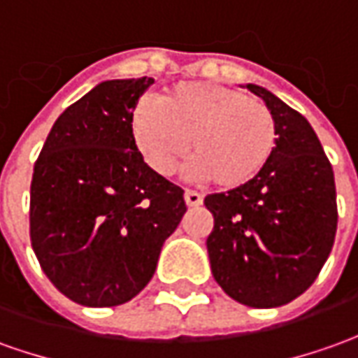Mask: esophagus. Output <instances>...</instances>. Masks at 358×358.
Listing matches in <instances>:
<instances>
[{
	"mask_svg": "<svg viewBox=\"0 0 358 358\" xmlns=\"http://www.w3.org/2000/svg\"><path fill=\"white\" fill-rule=\"evenodd\" d=\"M184 199H186V206L188 208H198V206H201V201H203L201 194L194 192V189H186L184 192Z\"/></svg>",
	"mask_w": 358,
	"mask_h": 358,
	"instance_id": "obj_1",
	"label": "esophagus"
}]
</instances>
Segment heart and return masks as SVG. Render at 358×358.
I'll list each match as a JSON object with an SVG mask.
<instances>
[{
  "instance_id": "1",
  "label": "heart",
  "mask_w": 358,
  "mask_h": 358,
  "mask_svg": "<svg viewBox=\"0 0 358 358\" xmlns=\"http://www.w3.org/2000/svg\"><path fill=\"white\" fill-rule=\"evenodd\" d=\"M131 131L147 164L170 176L188 152L189 169L220 188H239L261 172L278 141L276 119L266 103L245 92L211 82L166 90L157 106L138 103Z\"/></svg>"
}]
</instances>
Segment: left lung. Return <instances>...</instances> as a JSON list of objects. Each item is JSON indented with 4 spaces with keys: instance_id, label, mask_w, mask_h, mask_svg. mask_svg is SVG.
I'll list each match as a JSON object with an SVG mask.
<instances>
[{
    "instance_id": "8db88e82",
    "label": "left lung",
    "mask_w": 358,
    "mask_h": 358,
    "mask_svg": "<svg viewBox=\"0 0 358 358\" xmlns=\"http://www.w3.org/2000/svg\"><path fill=\"white\" fill-rule=\"evenodd\" d=\"M247 87L272 111L278 141L250 182L206 196L213 215L208 255L227 296L250 308H278L322 272L337 231V192L331 162L308 119L268 90Z\"/></svg>"
}]
</instances>
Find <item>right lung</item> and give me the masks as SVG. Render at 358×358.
I'll return each instance as SVG.
<instances>
[{
	"mask_svg": "<svg viewBox=\"0 0 358 358\" xmlns=\"http://www.w3.org/2000/svg\"><path fill=\"white\" fill-rule=\"evenodd\" d=\"M152 82L97 84L62 111L35 162L31 245L48 280L80 306L133 300L186 213L184 189L148 166L131 131Z\"/></svg>",
	"mask_w": 358,
	"mask_h": 358,
	"instance_id": "1",
	"label": "right lung"
}]
</instances>
